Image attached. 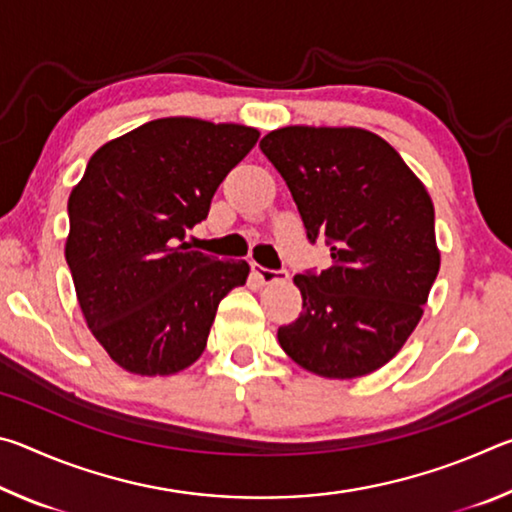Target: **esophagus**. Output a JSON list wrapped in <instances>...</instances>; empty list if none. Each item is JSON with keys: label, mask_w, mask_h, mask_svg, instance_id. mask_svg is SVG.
<instances>
[{"label": "esophagus", "mask_w": 512, "mask_h": 512, "mask_svg": "<svg viewBox=\"0 0 512 512\" xmlns=\"http://www.w3.org/2000/svg\"><path fill=\"white\" fill-rule=\"evenodd\" d=\"M253 273H255V277L262 284H273V282H284V280H289V273L284 271H275V268H266V266H259V264H253Z\"/></svg>", "instance_id": "1"}]
</instances>
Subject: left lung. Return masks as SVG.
Listing matches in <instances>:
<instances>
[{"label": "left lung", "instance_id": "obj_1", "mask_svg": "<svg viewBox=\"0 0 512 512\" xmlns=\"http://www.w3.org/2000/svg\"><path fill=\"white\" fill-rule=\"evenodd\" d=\"M259 149L287 183L309 244L325 237L332 255L325 271L293 277L302 311L277 341L320 377L375 372L418 325L440 268L427 189L363 128L289 126Z\"/></svg>", "mask_w": 512, "mask_h": 512}]
</instances>
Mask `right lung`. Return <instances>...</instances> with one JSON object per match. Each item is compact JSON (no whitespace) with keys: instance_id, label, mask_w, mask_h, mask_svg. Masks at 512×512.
Wrapping results in <instances>:
<instances>
[{"instance_id":"1","label":"right lung","mask_w":512,"mask_h":512,"mask_svg":"<svg viewBox=\"0 0 512 512\" xmlns=\"http://www.w3.org/2000/svg\"><path fill=\"white\" fill-rule=\"evenodd\" d=\"M259 140L255 128L155 119L103 144L67 203L65 259L85 323L135 375H173L201 357L216 307L246 284L244 259L185 244L216 187Z\"/></svg>"}]
</instances>
